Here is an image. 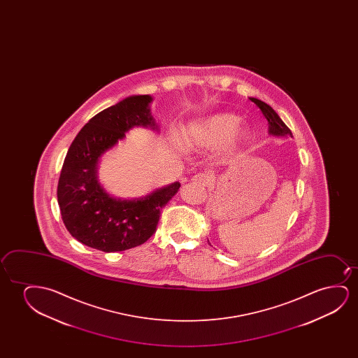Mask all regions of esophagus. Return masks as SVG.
Segmentation results:
<instances>
[{
  "mask_svg": "<svg viewBox=\"0 0 358 358\" xmlns=\"http://www.w3.org/2000/svg\"><path fill=\"white\" fill-rule=\"evenodd\" d=\"M192 183L196 186L206 187L211 183V177L208 173H198L192 177Z\"/></svg>",
  "mask_w": 358,
  "mask_h": 358,
  "instance_id": "1",
  "label": "esophagus"
}]
</instances>
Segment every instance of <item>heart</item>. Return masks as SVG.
Instances as JSON below:
<instances>
[{
	"mask_svg": "<svg viewBox=\"0 0 358 358\" xmlns=\"http://www.w3.org/2000/svg\"><path fill=\"white\" fill-rule=\"evenodd\" d=\"M240 118L232 113H217L201 122L192 123L181 133V144L187 149L213 148L226 142L227 150L235 152L245 142V131Z\"/></svg>",
	"mask_w": 358,
	"mask_h": 358,
	"instance_id": "heart-1",
	"label": "heart"
}]
</instances>
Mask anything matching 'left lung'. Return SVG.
Masks as SVG:
<instances>
[{
    "mask_svg": "<svg viewBox=\"0 0 358 358\" xmlns=\"http://www.w3.org/2000/svg\"><path fill=\"white\" fill-rule=\"evenodd\" d=\"M250 101L260 108V111L264 115V117L268 120V124H269V133L271 136H276V137H285V136H289L292 137V132L289 131V128L282 122V120L279 117V115L275 113L274 108L269 106L268 103L262 101L259 99L250 98ZM209 242V241H208Z\"/></svg>",
    "mask_w": 358,
    "mask_h": 358,
    "instance_id": "8db88e82",
    "label": "left lung"
}]
</instances>
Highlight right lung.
<instances>
[{
  "label": "right lung",
  "mask_w": 358,
  "mask_h": 358,
  "mask_svg": "<svg viewBox=\"0 0 358 358\" xmlns=\"http://www.w3.org/2000/svg\"><path fill=\"white\" fill-rule=\"evenodd\" d=\"M150 95H132L105 108L79 131L64 157L57 201L66 229L83 245L120 252L143 245L157 230L160 210L176 194L180 182L157 188L145 196L120 199L98 181L103 154L134 127L157 129L150 113Z\"/></svg>",
  "instance_id": "right-lung-1"
}]
</instances>
